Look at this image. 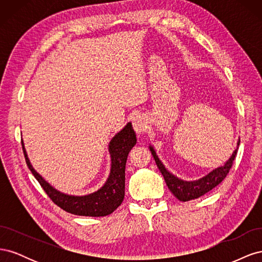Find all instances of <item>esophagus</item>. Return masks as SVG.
Masks as SVG:
<instances>
[{
  "mask_svg": "<svg viewBox=\"0 0 262 262\" xmlns=\"http://www.w3.org/2000/svg\"><path fill=\"white\" fill-rule=\"evenodd\" d=\"M132 125H133L134 131H136L139 136L143 134L147 129V122L145 120V118L142 116H137L136 118H134L132 121Z\"/></svg>",
  "mask_w": 262,
  "mask_h": 262,
  "instance_id": "obj_1",
  "label": "esophagus"
}]
</instances>
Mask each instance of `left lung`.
I'll return each mask as SVG.
<instances>
[{"label":"left lung","instance_id":"left-lung-1","mask_svg":"<svg viewBox=\"0 0 262 262\" xmlns=\"http://www.w3.org/2000/svg\"><path fill=\"white\" fill-rule=\"evenodd\" d=\"M239 142L241 141H238V143H237V146L239 145ZM149 149L150 152H152V155L156 162L157 167L161 170L162 175L164 176V179L166 181V185L168 186V189L170 190L171 193L175 195L178 200L186 202L193 199H198V198L208 193L213 188H215L224 180V178L227 176L229 169L232 168L238 147L234 150L231 158H229V160L225 163L224 166H221V167L215 168L211 172H209L207 176H204L201 179L195 180V181H185L177 178L176 176H173L172 173H170L167 169L165 168V166L160 161V158L157 157L154 148L152 146H149Z\"/></svg>","mask_w":262,"mask_h":262}]
</instances>
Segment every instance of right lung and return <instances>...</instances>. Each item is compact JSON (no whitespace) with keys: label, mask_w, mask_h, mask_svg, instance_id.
<instances>
[{"label":"right lung","mask_w":262,"mask_h":262,"mask_svg":"<svg viewBox=\"0 0 262 262\" xmlns=\"http://www.w3.org/2000/svg\"><path fill=\"white\" fill-rule=\"evenodd\" d=\"M137 143L136 132L129 122L113 138L109 143V153L112 156V169L105 185L96 192L87 195H69L55 190L31 166L26 149L21 142L24 155L28 168L42 187L50 199L71 214L81 216H106L112 214L123 201L125 163L131 148Z\"/></svg>","instance_id":"add662e5"}]
</instances>
